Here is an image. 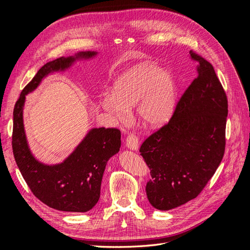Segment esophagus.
I'll list each match as a JSON object with an SVG mask.
<instances>
[{"label":"esophagus","mask_w":250,"mask_h":250,"mask_svg":"<svg viewBox=\"0 0 250 250\" xmlns=\"http://www.w3.org/2000/svg\"><path fill=\"white\" fill-rule=\"evenodd\" d=\"M126 147L132 151H137L139 148V139L134 133H130L126 139Z\"/></svg>","instance_id":"obj_1"}]
</instances>
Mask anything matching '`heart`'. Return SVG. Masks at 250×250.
<instances>
[{
  "mask_svg": "<svg viewBox=\"0 0 250 250\" xmlns=\"http://www.w3.org/2000/svg\"><path fill=\"white\" fill-rule=\"evenodd\" d=\"M177 87L173 75L155 64L142 63L116 81L112 95L102 98V108L120 122H126L137 107L140 122L146 127L164 126L176 105Z\"/></svg>",
  "mask_w": 250,
  "mask_h": 250,
  "instance_id": "obj_1",
  "label": "heart"
}]
</instances>
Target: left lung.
<instances>
[{"instance_id": "obj_1", "label": "left lung", "mask_w": 250, "mask_h": 250, "mask_svg": "<svg viewBox=\"0 0 250 250\" xmlns=\"http://www.w3.org/2000/svg\"><path fill=\"white\" fill-rule=\"evenodd\" d=\"M197 78L180 98L171 120L142 144L152 179L151 206L169 210L197 197L220 165L225 150L228 98L213 65L190 52Z\"/></svg>"}]
</instances>
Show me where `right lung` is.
Listing matches in <instances>:
<instances>
[{
    "label": "right lung",
    "mask_w": 250,
    "mask_h": 250,
    "mask_svg": "<svg viewBox=\"0 0 250 250\" xmlns=\"http://www.w3.org/2000/svg\"><path fill=\"white\" fill-rule=\"evenodd\" d=\"M97 54L95 51L79 52L47 62L21 90L13 109L12 150L18 167L35 197L58 210L85 213L96 206L106 164L120 151L121 132L117 128H92L62 163L46 165L36 160L28 145L22 119L26 96L48 75L63 72L77 60Z\"/></svg>",
    "instance_id": "right-lung-1"
}]
</instances>
